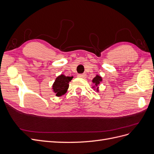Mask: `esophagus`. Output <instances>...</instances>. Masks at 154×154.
<instances>
[{
	"label": "esophagus",
	"mask_w": 154,
	"mask_h": 154,
	"mask_svg": "<svg viewBox=\"0 0 154 154\" xmlns=\"http://www.w3.org/2000/svg\"><path fill=\"white\" fill-rule=\"evenodd\" d=\"M78 77L85 78H86V74H78Z\"/></svg>",
	"instance_id": "1"
}]
</instances>
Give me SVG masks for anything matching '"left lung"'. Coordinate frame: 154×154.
I'll return each mask as SVG.
<instances>
[{
  "label": "left lung",
  "instance_id": "1",
  "mask_svg": "<svg viewBox=\"0 0 154 154\" xmlns=\"http://www.w3.org/2000/svg\"><path fill=\"white\" fill-rule=\"evenodd\" d=\"M101 81H102V78L101 76H100L99 75H96V77H94V79H93V80H92V83H94V85H95L94 87H92L93 88L96 87V90L97 92L99 91V87H98V86L100 84V83L101 82Z\"/></svg>",
  "mask_w": 154,
  "mask_h": 154
}]
</instances>
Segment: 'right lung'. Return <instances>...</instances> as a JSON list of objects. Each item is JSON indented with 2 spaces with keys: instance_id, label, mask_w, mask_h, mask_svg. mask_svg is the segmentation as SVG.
<instances>
[{
  "instance_id": "right-lung-1",
  "label": "right lung",
  "mask_w": 154,
  "mask_h": 154,
  "mask_svg": "<svg viewBox=\"0 0 154 154\" xmlns=\"http://www.w3.org/2000/svg\"><path fill=\"white\" fill-rule=\"evenodd\" d=\"M72 76H66L63 74L58 76L53 83V90L57 96L65 94L69 88V83L72 79Z\"/></svg>"
}]
</instances>
